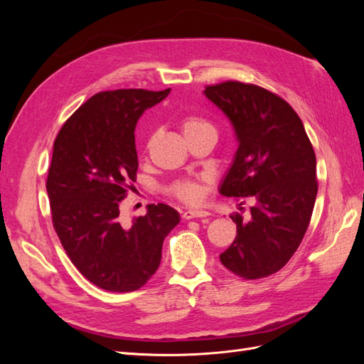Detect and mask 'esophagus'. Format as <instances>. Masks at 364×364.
Instances as JSON below:
<instances>
[{"instance_id":"34e87169","label":"esophagus","mask_w":364,"mask_h":364,"mask_svg":"<svg viewBox=\"0 0 364 364\" xmlns=\"http://www.w3.org/2000/svg\"><path fill=\"white\" fill-rule=\"evenodd\" d=\"M185 220H191V218H208L209 213L202 211V209H186V211L182 214Z\"/></svg>"}]
</instances>
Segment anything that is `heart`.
I'll list each match as a JSON object with an SVG mask.
<instances>
[{"label": "heart", "instance_id": "heart-1", "mask_svg": "<svg viewBox=\"0 0 364 364\" xmlns=\"http://www.w3.org/2000/svg\"><path fill=\"white\" fill-rule=\"evenodd\" d=\"M181 130L185 139L202 134H215L214 126L199 115L182 117ZM170 194L185 203H199L203 199V183L202 181H179L170 186Z\"/></svg>", "mask_w": 364, "mask_h": 364}]
</instances>
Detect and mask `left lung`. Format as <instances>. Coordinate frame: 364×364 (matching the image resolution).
<instances>
[{
  "label": "left lung",
  "mask_w": 364,
  "mask_h": 364,
  "mask_svg": "<svg viewBox=\"0 0 364 364\" xmlns=\"http://www.w3.org/2000/svg\"><path fill=\"white\" fill-rule=\"evenodd\" d=\"M203 92L238 141L218 191L253 202L247 222L230 217L237 237L220 261L240 278L270 277L290 261L310 225L317 196L313 146L294 109L261 86L229 80Z\"/></svg>",
  "instance_id": "1"
}]
</instances>
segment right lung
<instances>
[{"instance_id":"1","label":"right lung","mask_w":364,"mask_h":364,"mask_svg":"<svg viewBox=\"0 0 364 364\" xmlns=\"http://www.w3.org/2000/svg\"><path fill=\"white\" fill-rule=\"evenodd\" d=\"M170 94L117 90L92 95L54 139L47 193L54 230L83 277L107 291L141 289L161 264L164 238L179 223L168 205H149L130 226L119 202L136 181L135 126Z\"/></svg>"}]
</instances>
